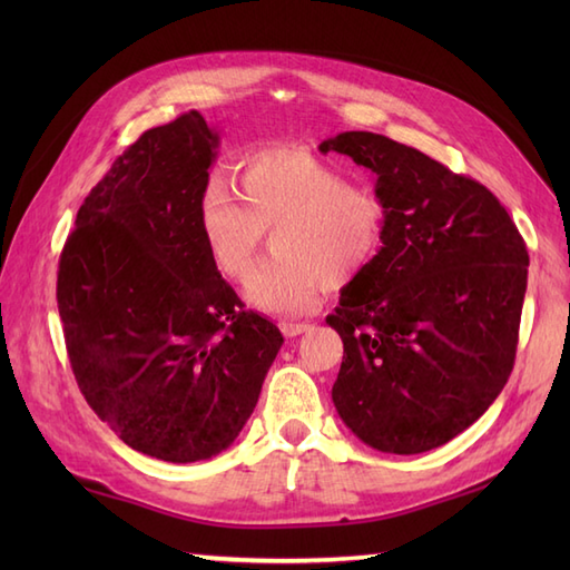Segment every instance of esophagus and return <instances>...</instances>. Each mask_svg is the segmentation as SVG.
<instances>
[{
	"mask_svg": "<svg viewBox=\"0 0 570 570\" xmlns=\"http://www.w3.org/2000/svg\"><path fill=\"white\" fill-rule=\"evenodd\" d=\"M278 328H282V333L286 335V337H296V335H301V333H306L311 325L308 323H278Z\"/></svg>",
	"mask_w": 570,
	"mask_h": 570,
	"instance_id": "esophagus-1",
	"label": "esophagus"
}]
</instances>
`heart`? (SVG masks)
<instances>
[{
	"label": "heart",
	"instance_id": "heart-1",
	"mask_svg": "<svg viewBox=\"0 0 570 570\" xmlns=\"http://www.w3.org/2000/svg\"><path fill=\"white\" fill-rule=\"evenodd\" d=\"M386 213L372 190L304 147L272 144L245 154L242 188L225 171L205 180L198 233L215 269L242 278L276 229L278 259L252 272L245 296L272 316L316 308L321 294L353 282L377 257Z\"/></svg>",
	"mask_w": 570,
	"mask_h": 570
}]
</instances>
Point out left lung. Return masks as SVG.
Here are the masks:
<instances>
[{
	"label": "left lung",
	"mask_w": 570,
	"mask_h": 570,
	"mask_svg": "<svg viewBox=\"0 0 570 570\" xmlns=\"http://www.w3.org/2000/svg\"><path fill=\"white\" fill-rule=\"evenodd\" d=\"M374 174L386 223L377 257L325 323L343 337L333 404L374 451L455 439L514 367L529 252L504 205L468 176L372 131L325 139Z\"/></svg>",
	"instance_id": "left-lung-1"
}]
</instances>
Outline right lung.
I'll list each match as a JSON object with an SVG mask.
<instances>
[{
  "instance_id": "add662e5",
  "label": "right lung",
  "mask_w": 570,
  "mask_h": 570,
  "mask_svg": "<svg viewBox=\"0 0 570 570\" xmlns=\"http://www.w3.org/2000/svg\"><path fill=\"white\" fill-rule=\"evenodd\" d=\"M217 131L190 110L131 144L80 205L58 313L85 402L135 451L196 463L252 416L284 337L247 311L198 233Z\"/></svg>"
}]
</instances>
